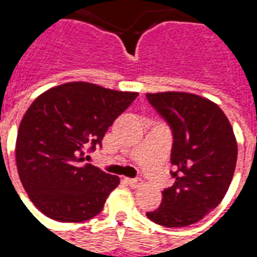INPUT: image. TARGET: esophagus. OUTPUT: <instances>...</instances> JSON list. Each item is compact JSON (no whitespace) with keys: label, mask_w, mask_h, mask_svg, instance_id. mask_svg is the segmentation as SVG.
<instances>
[{"label":"esophagus","mask_w":257,"mask_h":257,"mask_svg":"<svg viewBox=\"0 0 257 257\" xmlns=\"http://www.w3.org/2000/svg\"><path fill=\"white\" fill-rule=\"evenodd\" d=\"M126 182L131 187H134V189H139L140 186L143 184V182L140 180V179H126Z\"/></svg>","instance_id":"1"}]
</instances>
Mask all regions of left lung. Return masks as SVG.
I'll return each mask as SVG.
<instances>
[{
	"label": "left lung",
	"mask_w": 257,
	"mask_h": 257,
	"mask_svg": "<svg viewBox=\"0 0 257 257\" xmlns=\"http://www.w3.org/2000/svg\"><path fill=\"white\" fill-rule=\"evenodd\" d=\"M151 106L173 132L171 162L175 183L161 205L146 215L164 227H184L215 209L230 187L237 164V139L221 108L189 92L147 93Z\"/></svg>",
	"instance_id": "1"
}]
</instances>
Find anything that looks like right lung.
I'll return each mask as SVG.
<instances>
[{
	"label": "right lung",
	"mask_w": 257,
	"mask_h": 257,
	"mask_svg": "<svg viewBox=\"0 0 257 257\" xmlns=\"http://www.w3.org/2000/svg\"><path fill=\"white\" fill-rule=\"evenodd\" d=\"M138 95L77 81L53 86L31 103L15 153L20 182L37 209L63 223L88 220L103 209L119 178L84 164V151L100 145Z\"/></svg>",
	"instance_id": "obj_1"
}]
</instances>
